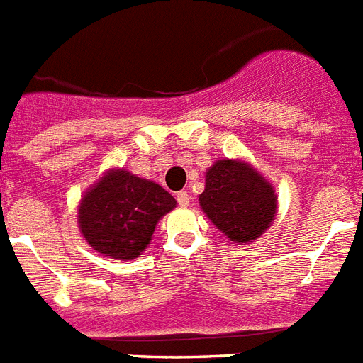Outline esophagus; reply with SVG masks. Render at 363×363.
Returning <instances> with one entry per match:
<instances>
[{"instance_id":"34e87169","label":"esophagus","mask_w":363,"mask_h":363,"mask_svg":"<svg viewBox=\"0 0 363 363\" xmlns=\"http://www.w3.org/2000/svg\"><path fill=\"white\" fill-rule=\"evenodd\" d=\"M176 200H178L179 207H187L189 201H191V196H189V194L185 191H182V192H178V196H176Z\"/></svg>"}]
</instances>
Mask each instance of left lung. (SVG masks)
Segmentation results:
<instances>
[{"label":"left lung","mask_w":363,"mask_h":363,"mask_svg":"<svg viewBox=\"0 0 363 363\" xmlns=\"http://www.w3.org/2000/svg\"><path fill=\"white\" fill-rule=\"evenodd\" d=\"M198 201L216 229L238 245L258 240L278 213V196L271 182L240 158L216 160L207 169Z\"/></svg>","instance_id":"left-lung-1"}]
</instances>
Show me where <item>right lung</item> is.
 <instances>
[{
  "label": "right lung",
  "instance_id": "obj_1",
  "mask_svg": "<svg viewBox=\"0 0 363 363\" xmlns=\"http://www.w3.org/2000/svg\"><path fill=\"white\" fill-rule=\"evenodd\" d=\"M174 207L162 185L112 167L83 192L78 227L96 252L127 262L145 251L158 221Z\"/></svg>",
  "mask_w": 363,
  "mask_h": 363
}]
</instances>
